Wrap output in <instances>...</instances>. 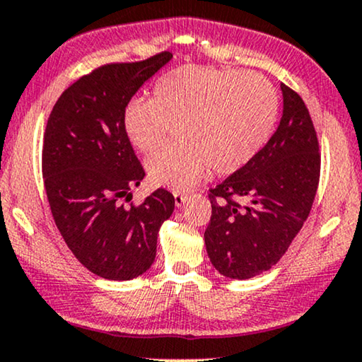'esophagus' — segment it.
<instances>
[{
    "label": "esophagus",
    "mask_w": 362,
    "mask_h": 362,
    "mask_svg": "<svg viewBox=\"0 0 362 362\" xmlns=\"http://www.w3.org/2000/svg\"><path fill=\"white\" fill-rule=\"evenodd\" d=\"M173 199H175V205L177 206H182L185 202V195L180 194V192H173Z\"/></svg>",
    "instance_id": "1"
}]
</instances>
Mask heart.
Segmentation results:
<instances>
[{
    "label": "heart",
    "mask_w": 362,
    "mask_h": 362,
    "mask_svg": "<svg viewBox=\"0 0 362 362\" xmlns=\"http://www.w3.org/2000/svg\"><path fill=\"white\" fill-rule=\"evenodd\" d=\"M278 94L258 72L187 64L162 76L152 99L129 100L122 131L139 152H151L177 124L180 141L147 158L156 187L187 190L210 167L233 173L247 165L272 136Z\"/></svg>",
    "instance_id": "obj_1"
}]
</instances>
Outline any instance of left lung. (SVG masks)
<instances>
[{
  "label": "left lung",
  "mask_w": 362,
  "mask_h": 362,
  "mask_svg": "<svg viewBox=\"0 0 362 362\" xmlns=\"http://www.w3.org/2000/svg\"><path fill=\"white\" fill-rule=\"evenodd\" d=\"M278 129L247 165L210 189L209 258L220 274L248 279L268 272L301 230L320 184L321 153L300 94L281 84Z\"/></svg>",
  "instance_id": "left-lung-1"
}]
</instances>
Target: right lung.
I'll use <instances>...</instances> for the list:
<instances>
[{
	"label": "right lung",
	"instance_id": "obj_1",
	"mask_svg": "<svg viewBox=\"0 0 362 362\" xmlns=\"http://www.w3.org/2000/svg\"><path fill=\"white\" fill-rule=\"evenodd\" d=\"M170 52L100 66L71 84L47 119L42 177L57 230L74 257L100 278L127 281L146 273L160 225L175 199L157 189L125 206L146 172L122 131V112Z\"/></svg>",
	"mask_w": 362,
	"mask_h": 362
}]
</instances>
